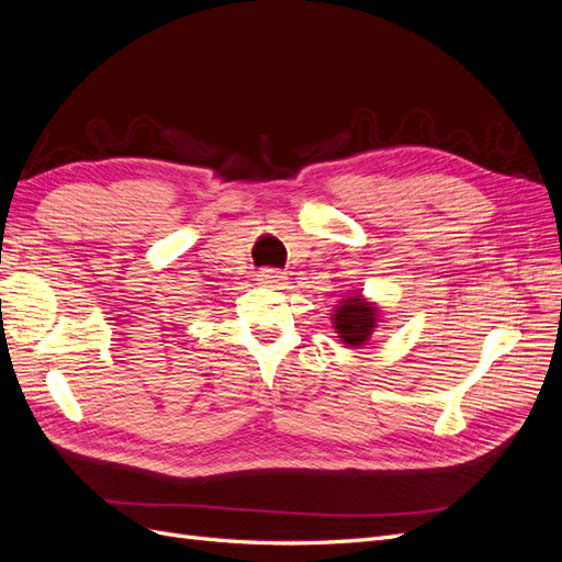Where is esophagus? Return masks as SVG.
<instances>
[{
	"mask_svg": "<svg viewBox=\"0 0 562 562\" xmlns=\"http://www.w3.org/2000/svg\"><path fill=\"white\" fill-rule=\"evenodd\" d=\"M260 283L269 288H283L285 285V274L281 269H262L260 271Z\"/></svg>",
	"mask_w": 562,
	"mask_h": 562,
	"instance_id": "esophagus-1",
	"label": "esophagus"
}]
</instances>
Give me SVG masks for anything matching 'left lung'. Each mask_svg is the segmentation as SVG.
<instances>
[{"label":"left lung","instance_id":"left-lung-1","mask_svg":"<svg viewBox=\"0 0 562 562\" xmlns=\"http://www.w3.org/2000/svg\"><path fill=\"white\" fill-rule=\"evenodd\" d=\"M378 307L375 304L366 302L361 295H351L342 300L337 312L333 314V323L337 335L342 337V342L349 347H361L366 345L372 330L378 326Z\"/></svg>","mask_w":562,"mask_h":562}]
</instances>
